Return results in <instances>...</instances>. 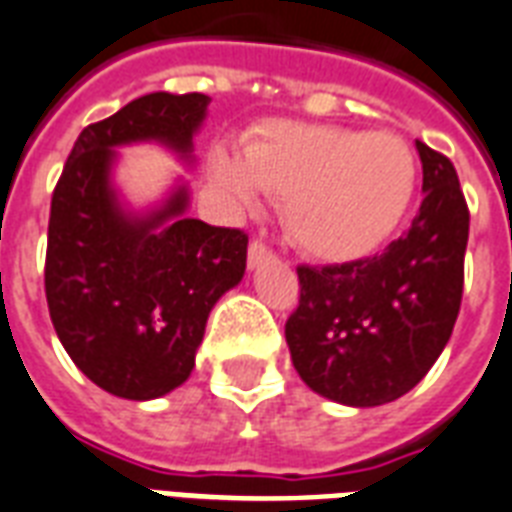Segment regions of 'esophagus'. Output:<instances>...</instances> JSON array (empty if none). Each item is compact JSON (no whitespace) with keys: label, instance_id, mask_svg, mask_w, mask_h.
Returning a JSON list of instances; mask_svg holds the SVG:
<instances>
[{"label":"esophagus","instance_id":"34e87169","mask_svg":"<svg viewBox=\"0 0 512 512\" xmlns=\"http://www.w3.org/2000/svg\"><path fill=\"white\" fill-rule=\"evenodd\" d=\"M268 257H271V249L265 247L263 241H252V244H249V252H247L249 268H257V265H263Z\"/></svg>","mask_w":512,"mask_h":512}]
</instances>
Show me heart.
<instances>
[{"label":"heart","instance_id":"heart-1","mask_svg":"<svg viewBox=\"0 0 512 512\" xmlns=\"http://www.w3.org/2000/svg\"><path fill=\"white\" fill-rule=\"evenodd\" d=\"M212 169L244 209H255L260 193L279 195L292 244L325 263L373 255L416 190V158L397 134L300 120L263 123L241 155L217 152Z\"/></svg>","mask_w":512,"mask_h":512}]
</instances>
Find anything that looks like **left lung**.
<instances>
[{"label": "left lung", "instance_id": "8db88e82", "mask_svg": "<svg viewBox=\"0 0 512 512\" xmlns=\"http://www.w3.org/2000/svg\"><path fill=\"white\" fill-rule=\"evenodd\" d=\"M416 150L424 201L408 233L381 255L298 268L284 335L298 376L333 403L373 408L411 392L459 317L470 212L454 163L419 139Z\"/></svg>", "mask_w": 512, "mask_h": 512}]
</instances>
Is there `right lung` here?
I'll use <instances>...</instances> for the list:
<instances>
[{"label":"right lung","mask_w":512,"mask_h":512,"mask_svg":"<svg viewBox=\"0 0 512 512\" xmlns=\"http://www.w3.org/2000/svg\"><path fill=\"white\" fill-rule=\"evenodd\" d=\"M204 93H147L83 128L50 201L45 295L58 341L104 392L155 400L187 381L214 303L247 268V233L187 217V185L131 212L112 185L117 147L163 144L193 161Z\"/></svg>","instance_id":"add662e5"}]
</instances>
